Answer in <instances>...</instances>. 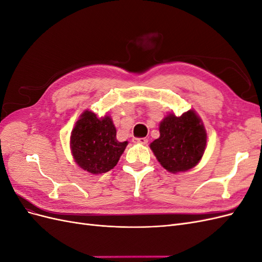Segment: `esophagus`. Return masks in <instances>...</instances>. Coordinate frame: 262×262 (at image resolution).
Wrapping results in <instances>:
<instances>
[{"instance_id": "34e87169", "label": "esophagus", "mask_w": 262, "mask_h": 262, "mask_svg": "<svg viewBox=\"0 0 262 262\" xmlns=\"http://www.w3.org/2000/svg\"><path fill=\"white\" fill-rule=\"evenodd\" d=\"M133 140L134 142H137V143H140V144H146L148 141L146 138H134Z\"/></svg>"}]
</instances>
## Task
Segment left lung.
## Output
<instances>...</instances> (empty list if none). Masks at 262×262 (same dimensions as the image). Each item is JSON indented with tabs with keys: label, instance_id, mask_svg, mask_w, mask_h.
I'll use <instances>...</instances> for the list:
<instances>
[{
	"label": "left lung",
	"instance_id": "left-lung-1",
	"mask_svg": "<svg viewBox=\"0 0 262 262\" xmlns=\"http://www.w3.org/2000/svg\"><path fill=\"white\" fill-rule=\"evenodd\" d=\"M160 133L149 146L165 169L186 171L199 163L207 145V132L193 110L180 117L169 114L161 122Z\"/></svg>",
	"mask_w": 262,
	"mask_h": 262
}]
</instances>
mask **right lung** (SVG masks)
Wrapping results in <instances>:
<instances>
[{"label":"right lung","instance_id":"obj_1","mask_svg":"<svg viewBox=\"0 0 262 262\" xmlns=\"http://www.w3.org/2000/svg\"><path fill=\"white\" fill-rule=\"evenodd\" d=\"M116 134L110 117L99 119L86 110L71 133V149L77 165L91 173L113 169L128 145L126 141H117Z\"/></svg>","mask_w":262,"mask_h":262}]
</instances>
